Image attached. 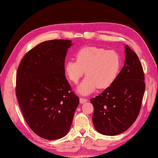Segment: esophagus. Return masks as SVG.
<instances>
[{
  "mask_svg": "<svg viewBox=\"0 0 158 158\" xmlns=\"http://www.w3.org/2000/svg\"><path fill=\"white\" fill-rule=\"evenodd\" d=\"M79 101H80V103L81 104H84L86 102H88V100L86 98H82V97H81L79 98Z\"/></svg>",
  "mask_w": 158,
  "mask_h": 158,
  "instance_id": "1",
  "label": "esophagus"
}]
</instances>
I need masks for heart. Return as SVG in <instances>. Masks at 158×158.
Masks as SVG:
<instances>
[{"label": "heart", "instance_id": "b5f03b06", "mask_svg": "<svg viewBox=\"0 0 158 158\" xmlns=\"http://www.w3.org/2000/svg\"><path fill=\"white\" fill-rule=\"evenodd\" d=\"M76 61L69 60L65 63L64 73L70 81L77 83L86 71V77L77 88V92L81 95H89L97 88H108L118 76L120 60L113 50L85 47L76 53Z\"/></svg>", "mask_w": 158, "mask_h": 158}]
</instances>
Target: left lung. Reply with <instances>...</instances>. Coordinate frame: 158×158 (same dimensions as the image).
<instances>
[{"instance_id":"1","label":"left lung","mask_w":158,"mask_h":158,"mask_svg":"<svg viewBox=\"0 0 158 158\" xmlns=\"http://www.w3.org/2000/svg\"><path fill=\"white\" fill-rule=\"evenodd\" d=\"M125 61L113 83L90 102L97 132L115 136L127 130L136 120L145 89L144 73L139 58L125 45Z\"/></svg>"}]
</instances>
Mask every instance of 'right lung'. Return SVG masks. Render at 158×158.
I'll list each match as a JSON object with an SVG mask.
<instances>
[{
  "label": "right lung",
  "mask_w": 158,
  "mask_h": 158,
  "mask_svg": "<svg viewBox=\"0 0 158 158\" xmlns=\"http://www.w3.org/2000/svg\"><path fill=\"white\" fill-rule=\"evenodd\" d=\"M71 40L44 41L22 59L16 73V95L25 120L38 136L60 139L69 132L79 103L64 76Z\"/></svg>",
  "instance_id": "right-lung-1"
}]
</instances>
